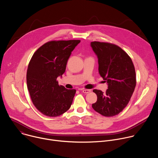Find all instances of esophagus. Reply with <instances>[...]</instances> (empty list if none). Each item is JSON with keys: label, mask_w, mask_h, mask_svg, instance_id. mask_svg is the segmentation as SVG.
Returning <instances> with one entry per match:
<instances>
[{"label": "esophagus", "mask_w": 158, "mask_h": 158, "mask_svg": "<svg viewBox=\"0 0 158 158\" xmlns=\"http://www.w3.org/2000/svg\"><path fill=\"white\" fill-rule=\"evenodd\" d=\"M82 92L83 93L87 94V93H89L91 92V90H90V89H83L82 91Z\"/></svg>", "instance_id": "34e87169"}]
</instances>
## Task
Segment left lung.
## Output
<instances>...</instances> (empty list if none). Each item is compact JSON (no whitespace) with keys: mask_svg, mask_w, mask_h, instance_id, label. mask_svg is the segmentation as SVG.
Returning a JSON list of instances; mask_svg holds the SVG:
<instances>
[{"mask_svg":"<svg viewBox=\"0 0 158 158\" xmlns=\"http://www.w3.org/2000/svg\"><path fill=\"white\" fill-rule=\"evenodd\" d=\"M98 59L99 73L107 82L106 93L94 89L97 95L93 108L104 116L118 114L127 105L136 84V73L130 57L121 48L106 42H92Z\"/></svg>","mask_w":158,"mask_h":158,"instance_id":"obj_1","label":"left lung"}]
</instances>
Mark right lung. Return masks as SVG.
I'll use <instances>...</instances> for the list:
<instances>
[{"mask_svg":"<svg viewBox=\"0 0 158 158\" xmlns=\"http://www.w3.org/2000/svg\"><path fill=\"white\" fill-rule=\"evenodd\" d=\"M79 40L47 42L32 56L27 71V85L32 101L44 115L59 116L70 107L76 94L75 89L59 85L72 51Z\"/></svg>","mask_w":158,"mask_h":158,"instance_id":"obj_1","label":"right lung"}]
</instances>
